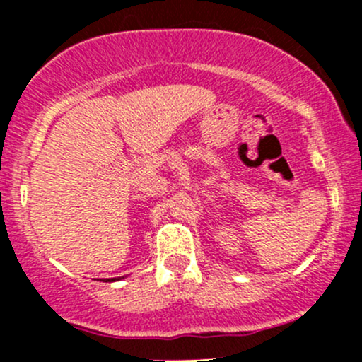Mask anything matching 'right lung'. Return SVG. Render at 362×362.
Wrapping results in <instances>:
<instances>
[{"mask_svg":"<svg viewBox=\"0 0 362 362\" xmlns=\"http://www.w3.org/2000/svg\"><path fill=\"white\" fill-rule=\"evenodd\" d=\"M107 281H109V282H112V281H117V279H115V277H114V279H107ZM107 281H105V282H107Z\"/></svg>","mask_w":362,"mask_h":362,"instance_id":"add662e5","label":"right lung"}]
</instances>
